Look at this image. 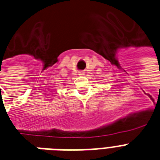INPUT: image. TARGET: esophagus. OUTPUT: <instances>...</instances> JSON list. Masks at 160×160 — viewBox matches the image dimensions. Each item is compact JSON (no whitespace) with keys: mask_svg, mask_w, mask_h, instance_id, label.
Listing matches in <instances>:
<instances>
[{"mask_svg":"<svg viewBox=\"0 0 160 160\" xmlns=\"http://www.w3.org/2000/svg\"><path fill=\"white\" fill-rule=\"evenodd\" d=\"M85 75V72H83V71H80L79 72V75Z\"/></svg>","mask_w":160,"mask_h":160,"instance_id":"1","label":"esophagus"}]
</instances>
